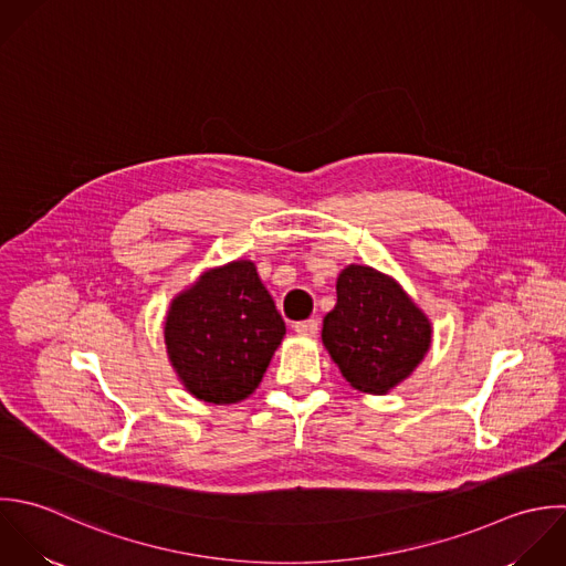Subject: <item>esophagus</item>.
<instances>
[{"label": "esophagus", "mask_w": 566, "mask_h": 566, "mask_svg": "<svg viewBox=\"0 0 566 566\" xmlns=\"http://www.w3.org/2000/svg\"><path fill=\"white\" fill-rule=\"evenodd\" d=\"M293 328H295V333H300V335L313 337V335H317V331H319V319H304V322H297Z\"/></svg>", "instance_id": "esophagus-1"}]
</instances>
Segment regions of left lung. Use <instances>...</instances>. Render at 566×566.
Returning a JSON list of instances; mask_svg holds the SVG:
<instances>
[{
    "label": "left lung",
    "mask_w": 566,
    "mask_h": 566,
    "mask_svg": "<svg viewBox=\"0 0 566 566\" xmlns=\"http://www.w3.org/2000/svg\"><path fill=\"white\" fill-rule=\"evenodd\" d=\"M322 342L353 388L386 395L421 364L432 326L392 277L350 264L337 277V304L324 317Z\"/></svg>",
    "instance_id": "obj_1"
}]
</instances>
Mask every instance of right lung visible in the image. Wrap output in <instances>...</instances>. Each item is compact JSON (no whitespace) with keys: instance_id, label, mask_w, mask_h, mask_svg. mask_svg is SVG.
<instances>
[{"instance_id":"add662e5","label":"right lung","mask_w":566,"mask_h":566,"mask_svg":"<svg viewBox=\"0 0 566 566\" xmlns=\"http://www.w3.org/2000/svg\"><path fill=\"white\" fill-rule=\"evenodd\" d=\"M286 333L251 260L205 271L171 300L165 346L182 386L200 401L247 399Z\"/></svg>"}]
</instances>
